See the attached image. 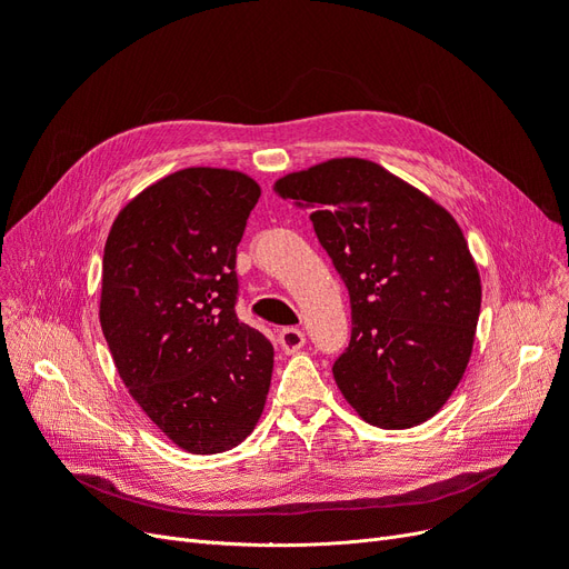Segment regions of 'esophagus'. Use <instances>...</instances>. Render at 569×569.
<instances>
[{
    "label": "esophagus",
    "instance_id": "1",
    "mask_svg": "<svg viewBox=\"0 0 569 569\" xmlns=\"http://www.w3.org/2000/svg\"><path fill=\"white\" fill-rule=\"evenodd\" d=\"M278 339L284 353H297L306 343V335L297 330V327H284V330L278 335Z\"/></svg>",
    "mask_w": 569,
    "mask_h": 569
}]
</instances>
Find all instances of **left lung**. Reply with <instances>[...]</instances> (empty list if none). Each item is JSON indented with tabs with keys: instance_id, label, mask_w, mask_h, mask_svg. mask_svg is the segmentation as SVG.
Listing matches in <instances>:
<instances>
[{
	"instance_id": "1",
	"label": "left lung",
	"mask_w": 569,
	"mask_h": 569,
	"mask_svg": "<svg viewBox=\"0 0 569 569\" xmlns=\"http://www.w3.org/2000/svg\"><path fill=\"white\" fill-rule=\"evenodd\" d=\"M311 206L318 242L351 299V341L332 366L360 418L382 429L429 420L472 353L479 272L453 216L366 159H332L274 182Z\"/></svg>"
}]
</instances>
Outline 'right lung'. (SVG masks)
Returning a JSON list of instances; mask_svg holds the SVG:
<instances>
[{
	"label": "right lung",
	"mask_w": 569,
	"mask_h": 569,
	"mask_svg": "<svg viewBox=\"0 0 569 569\" xmlns=\"http://www.w3.org/2000/svg\"><path fill=\"white\" fill-rule=\"evenodd\" d=\"M261 197L249 176L184 168L113 220L101 266V332L147 418L187 453L242 443L261 418L272 343L239 322L237 244Z\"/></svg>",
	"instance_id": "right-lung-1"
}]
</instances>
